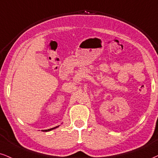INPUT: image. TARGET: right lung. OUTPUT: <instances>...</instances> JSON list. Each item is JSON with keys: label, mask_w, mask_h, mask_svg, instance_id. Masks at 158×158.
<instances>
[{"label": "right lung", "mask_w": 158, "mask_h": 158, "mask_svg": "<svg viewBox=\"0 0 158 158\" xmlns=\"http://www.w3.org/2000/svg\"><path fill=\"white\" fill-rule=\"evenodd\" d=\"M58 127H59V126H57V127H52V128H51V129H48V130H42V131H44V132H48V131H50V130H53V129H56V128H57Z\"/></svg>", "instance_id": "add662e5"}]
</instances>
